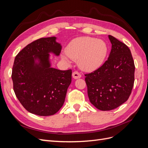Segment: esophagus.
I'll return each mask as SVG.
<instances>
[{
	"instance_id": "esophagus-1",
	"label": "esophagus",
	"mask_w": 148,
	"mask_h": 148,
	"mask_svg": "<svg viewBox=\"0 0 148 148\" xmlns=\"http://www.w3.org/2000/svg\"><path fill=\"white\" fill-rule=\"evenodd\" d=\"M72 77L75 79H77V78H81L82 75L80 74L79 72H78V71H74V72H73V73H72Z\"/></svg>"
}]
</instances>
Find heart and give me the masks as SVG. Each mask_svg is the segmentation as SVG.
Wrapping results in <instances>:
<instances>
[{
	"label": "heart",
	"mask_w": 148,
	"mask_h": 148,
	"mask_svg": "<svg viewBox=\"0 0 148 148\" xmlns=\"http://www.w3.org/2000/svg\"><path fill=\"white\" fill-rule=\"evenodd\" d=\"M108 52L106 43L101 39L82 37L73 39L67 46L65 52L69 58L78 60L81 69L87 71L95 70L102 64ZM67 57L63 56L64 59Z\"/></svg>",
	"instance_id": "heart-1"
}]
</instances>
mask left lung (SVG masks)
I'll return each instance as SVG.
<instances>
[{"mask_svg":"<svg viewBox=\"0 0 148 148\" xmlns=\"http://www.w3.org/2000/svg\"><path fill=\"white\" fill-rule=\"evenodd\" d=\"M108 59L99 69L84 74L89 101L101 110H110L126 102L135 82V66L128 47L111 35Z\"/></svg>","mask_w":148,"mask_h":148,"instance_id":"1","label":"left lung"}]
</instances>
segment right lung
I'll use <instances>...</instances> for the list:
<instances>
[{
	"instance_id": "right-lung-1",
	"label": "right lung",
	"mask_w": 148,
	"mask_h": 148,
	"mask_svg": "<svg viewBox=\"0 0 148 148\" xmlns=\"http://www.w3.org/2000/svg\"><path fill=\"white\" fill-rule=\"evenodd\" d=\"M56 37L40 38L24 47L15 58L12 79L15 94L24 108L40 116L57 113L63 106L71 82V69L51 68L49 52L59 56L62 46ZM38 59L37 64L34 60Z\"/></svg>"
}]
</instances>
